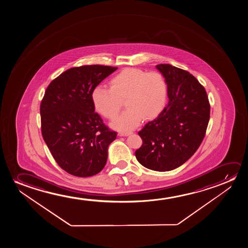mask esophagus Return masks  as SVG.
<instances>
[{
    "instance_id": "esophagus-1",
    "label": "esophagus",
    "mask_w": 248,
    "mask_h": 248,
    "mask_svg": "<svg viewBox=\"0 0 248 248\" xmlns=\"http://www.w3.org/2000/svg\"><path fill=\"white\" fill-rule=\"evenodd\" d=\"M118 135H119V136H127L130 135V132H123V131H120Z\"/></svg>"
}]
</instances>
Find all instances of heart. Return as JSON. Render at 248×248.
Segmentation results:
<instances>
[{
    "label": "heart",
    "instance_id": "b5f03b06",
    "mask_svg": "<svg viewBox=\"0 0 248 248\" xmlns=\"http://www.w3.org/2000/svg\"><path fill=\"white\" fill-rule=\"evenodd\" d=\"M109 85L110 88L98 85L93 89L92 103L101 115L114 119L124 101L127 108L112 124L116 129H135L144 118L158 115L166 102L167 82L158 72L125 68L110 79Z\"/></svg>",
    "mask_w": 248,
    "mask_h": 248
}]
</instances>
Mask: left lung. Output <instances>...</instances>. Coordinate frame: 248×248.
Returning <instances> with one entry per match:
<instances>
[{"label": "left lung", "mask_w": 248, "mask_h": 248, "mask_svg": "<svg viewBox=\"0 0 248 248\" xmlns=\"http://www.w3.org/2000/svg\"><path fill=\"white\" fill-rule=\"evenodd\" d=\"M168 86L169 102L156 119L138 135L142 145L136 151L142 166L170 171L186 163L197 152L210 119L207 92L189 72L170 64H157Z\"/></svg>", "instance_id": "left-lung-1"}]
</instances>
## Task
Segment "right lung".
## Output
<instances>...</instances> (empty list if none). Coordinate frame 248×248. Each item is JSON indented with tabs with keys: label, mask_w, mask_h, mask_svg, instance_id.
Instances as JSON below:
<instances>
[{
	"label": "right lung",
	"mask_w": 248,
	"mask_h": 248,
	"mask_svg": "<svg viewBox=\"0 0 248 248\" xmlns=\"http://www.w3.org/2000/svg\"><path fill=\"white\" fill-rule=\"evenodd\" d=\"M118 68L83 65L49 84L41 101V134L55 161L67 173L90 177L102 171L117 132L95 112L92 92Z\"/></svg>",
	"instance_id": "add662e5"
}]
</instances>
